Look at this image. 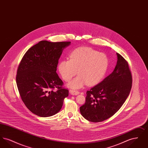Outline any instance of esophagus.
<instances>
[{
	"instance_id": "1",
	"label": "esophagus",
	"mask_w": 148,
	"mask_h": 148,
	"mask_svg": "<svg viewBox=\"0 0 148 148\" xmlns=\"http://www.w3.org/2000/svg\"><path fill=\"white\" fill-rule=\"evenodd\" d=\"M69 92L71 93V95H77L79 94L80 92L77 91V90H69Z\"/></svg>"
}]
</instances>
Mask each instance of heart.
Here are the masks:
<instances>
[{
	"label": "heart",
	"instance_id": "heart-1",
	"mask_svg": "<svg viewBox=\"0 0 148 148\" xmlns=\"http://www.w3.org/2000/svg\"><path fill=\"white\" fill-rule=\"evenodd\" d=\"M109 59L106 54L89 47L74 50L69 60L63 59L58 64V71L64 81L69 82L77 73L79 75L68 84L73 89H79L86 84H98L106 75Z\"/></svg>",
	"mask_w": 148,
	"mask_h": 148
}]
</instances>
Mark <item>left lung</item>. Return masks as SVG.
I'll return each instance as SVG.
<instances>
[{"label": "left lung", "mask_w": 148, "mask_h": 148, "mask_svg": "<svg viewBox=\"0 0 148 148\" xmlns=\"http://www.w3.org/2000/svg\"><path fill=\"white\" fill-rule=\"evenodd\" d=\"M114 70L101 82L86 92L80 107L82 116L91 122H100L116 113L125 101L132 86V76L126 60L116 53Z\"/></svg>", "instance_id": "1"}]
</instances>
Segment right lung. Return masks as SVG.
I'll list each match as a JSON object with an SVG mask.
<instances>
[{"mask_svg":"<svg viewBox=\"0 0 148 148\" xmlns=\"http://www.w3.org/2000/svg\"><path fill=\"white\" fill-rule=\"evenodd\" d=\"M71 43L40 41L25 53L19 65L16 82L21 100L38 116L48 117L58 113L69 95L56 71L63 50Z\"/></svg>","mask_w":148,"mask_h":148,"instance_id":"add662e5","label":"right lung"}]
</instances>
